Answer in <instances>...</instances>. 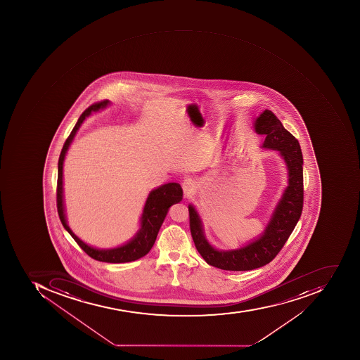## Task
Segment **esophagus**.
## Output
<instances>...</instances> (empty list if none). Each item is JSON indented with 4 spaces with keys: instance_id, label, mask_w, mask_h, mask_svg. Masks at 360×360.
<instances>
[{
    "instance_id": "34e87169",
    "label": "esophagus",
    "mask_w": 360,
    "mask_h": 360,
    "mask_svg": "<svg viewBox=\"0 0 360 360\" xmlns=\"http://www.w3.org/2000/svg\"><path fill=\"white\" fill-rule=\"evenodd\" d=\"M181 187H183L185 195H186V196H189V195L194 193L196 184H195L194 179H186L183 181V184H181Z\"/></svg>"
}]
</instances>
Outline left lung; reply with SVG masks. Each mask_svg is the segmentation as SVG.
I'll use <instances>...</instances> for the list:
<instances>
[{"label":"left lung","instance_id":"left-lung-1","mask_svg":"<svg viewBox=\"0 0 360 360\" xmlns=\"http://www.w3.org/2000/svg\"><path fill=\"white\" fill-rule=\"evenodd\" d=\"M255 128L259 134L266 136L263 146L278 150L288 169V186L264 233L239 250H216L205 238L202 222L194 207L188 206L189 228L197 251L208 264L221 270L249 271L270 263L282 250L303 210V155L299 141L284 129L270 110L261 113L255 120Z\"/></svg>","mask_w":360,"mask_h":360}]
</instances>
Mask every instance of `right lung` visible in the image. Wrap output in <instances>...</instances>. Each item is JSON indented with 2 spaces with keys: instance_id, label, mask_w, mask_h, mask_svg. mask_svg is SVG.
<instances>
[{
  "instance_id": "add662e5",
  "label": "right lung",
  "mask_w": 360,
  "mask_h": 360,
  "mask_svg": "<svg viewBox=\"0 0 360 360\" xmlns=\"http://www.w3.org/2000/svg\"><path fill=\"white\" fill-rule=\"evenodd\" d=\"M107 105L108 100H102V101L96 102L84 110L67 138L64 146L61 148L58 160V177H57V212H58L59 219L65 229L69 232V235L74 238L75 241L78 243L82 250L89 255L90 258L108 263L131 262V261H136L144 257L150 250V248L153 247L156 237H158V230L165 219L169 207L181 202V197H183V189L179 184L169 183L150 191L146 206H144V210H143L142 218H141L140 231L136 233V237L131 240L130 243L122 245V247L115 248L111 250H98V249L89 247L82 243V240L78 239L74 235V232L67 226L66 219H65L64 204H63V163H64L65 154H66L69 144L72 143L77 130L79 129L86 117H88L94 111H98L101 108H105Z\"/></svg>"
}]
</instances>
